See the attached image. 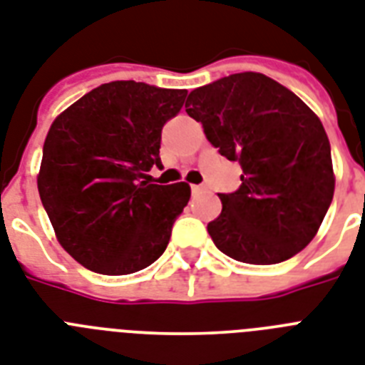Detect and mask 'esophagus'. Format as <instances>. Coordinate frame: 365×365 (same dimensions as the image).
I'll use <instances>...</instances> for the list:
<instances>
[{"label":"esophagus","mask_w":365,"mask_h":365,"mask_svg":"<svg viewBox=\"0 0 365 365\" xmlns=\"http://www.w3.org/2000/svg\"><path fill=\"white\" fill-rule=\"evenodd\" d=\"M192 192H195V195H200V192H204L206 191V187H204V185H192Z\"/></svg>","instance_id":"obj_1"}]
</instances>
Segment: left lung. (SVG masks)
Here are the masks:
<instances>
[{"mask_svg": "<svg viewBox=\"0 0 365 365\" xmlns=\"http://www.w3.org/2000/svg\"><path fill=\"white\" fill-rule=\"evenodd\" d=\"M185 110L244 174L219 195L213 244L245 264H277L315 238L336 187L321 120L292 91L260 73H236L191 91Z\"/></svg>", "mask_w": 365, "mask_h": 365, "instance_id": "left-lung-1", "label": "left lung"}]
</instances>
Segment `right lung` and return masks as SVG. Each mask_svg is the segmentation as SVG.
<instances>
[{
	"mask_svg": "<svg viewBox=\"0 0 365 365\" xmlns=\"http://www.w3.org/2000/svg\"><path fill=\"white\" fill-rule=\"evenodd\" d=\"M185 96L115 80L80 97L50 125L38 195L58 242L84 268L135 274L167 250L191 187L144 178L161 165V129Z\"/></svg>",
	"mask_w": 365,
	"mask_h": 365,
	"instance_id": "add662e5",
	"label": "right lung"
}]
</instances>
